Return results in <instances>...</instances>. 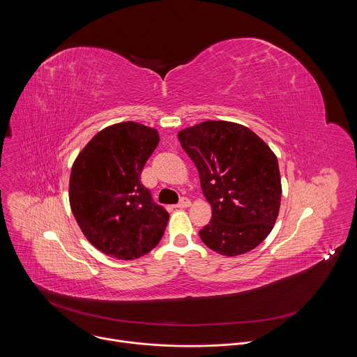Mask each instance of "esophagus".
Listing matches in <instances>:
<instances>
[{"label":"esophagus","instance_id":"obj_1","mask_svg":"<svg viewBox=\"0 0 357 357\" xmlns=\"http://www.w3.org/2000/svg\"><path fill=\"white\" fill-rule=\"evenodd\" d=\"M189 206H190V200L188 197H182L176 205V208H179V209H185V208H189Z\"/></svg>","mask_w":357,"mask_h":357}]
</instances>
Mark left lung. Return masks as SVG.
Listing matches in <instances>:
<instances>
[{"label": "left lung", "mask_w": 357, "mask_h": 357, "mask_svg": "<svg viewBox=\"0 0 357 357\" xmlns=\"http://www.w3.org/2000/svg\"><path fill=\"white\" fill-rule=\"evenodd\" d=\"M178 138L212 206V220L199 231L202 241L227 257L256 248L280 211L282 190L274 152L256 132L229 121L200 123Z\"/></svg>", "instance_id": "8db88e82"}]
</instances>
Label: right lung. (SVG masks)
Segmentation results:
<instances>
[{"label": "right lung", "instance_id": "add662e5", "mask_svg": "<svg viewBox=\"0 0 357 357\" xmlns=\"http://www.w3.org/2000/svg\"><path fill=\"white\" fill-rule=\"evenodd\" d=\"M158 131L127 121L96 134L77 155L69 200L86 238L101 252L134 260L154 248L169 215L141 183Z\"/></svg>", "mask_w": 357, "mask_h": 357}]
</instances>
